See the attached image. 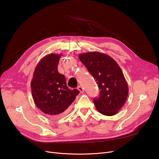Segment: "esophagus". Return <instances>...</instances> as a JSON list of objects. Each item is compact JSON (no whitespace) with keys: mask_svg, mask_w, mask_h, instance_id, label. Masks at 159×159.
<instances>
[{"mask_svg":"<svg viewBox=\"0 0 159 159\" xmlns=\"http://www.w3.org/2000/svg\"><path fill=\"white\" fill-rule=\"evenodd\" d=\"M78 89L80 91V93H84V88H82V87H81V86H79V87L78 88Z\"/></svg>","mask_w":159,"mask_h":159,"instance_id":"obj_1","label":"esophagus"}]
</instances>
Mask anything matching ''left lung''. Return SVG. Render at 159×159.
<instances>
[{"instance_id":"left-lung-1","label":"left lung","mask_w":159,"mask_h":159,"mask_svg":"<svg viewBox=\"0 0 159 159\" xmlns=\"http://www.w3.org/2000/svg\"><path fill=\"white\" fill-rule=\"evenodd\" d=\"M79 59L98 84L100 95L93 99L95 108L106 116L117 114L125 103L129 93L121 68L111 57L98 52L80 54Z\"/></svg>"}]
</instances>
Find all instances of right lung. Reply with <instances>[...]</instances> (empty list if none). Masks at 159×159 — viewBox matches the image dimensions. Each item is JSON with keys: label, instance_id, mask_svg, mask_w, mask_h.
I'll use <instances>...</instances> for the list:
<instances>
[{"label": "right lung", "instance_id": "1", "mask_svg": "<svg viewBox=\"0 0 159 159\" xmlns=\"http://www.w3.org/2000/svg\"><path fill=\"white\" fill-rule=\"evenodd\" d=\"M61 54L43 57L36 66L31 81L32 95L36 107L48 116L58 117L68 111L80 91L70 89L63 74L57 70Z\"/></svg>", "mask_w": 159, "mask_h": 159}]
</instances>
